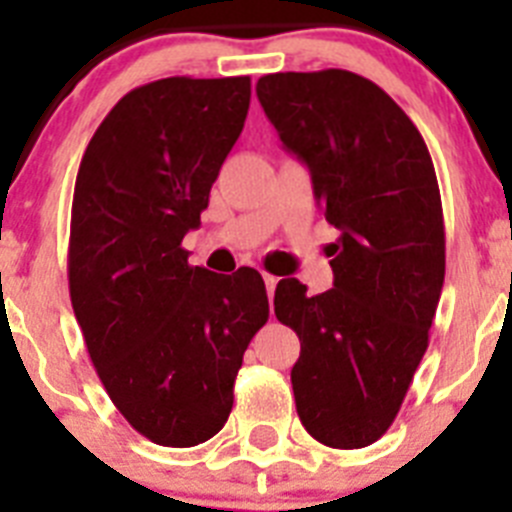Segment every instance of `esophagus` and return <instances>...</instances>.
<instances>
[{
    "instance_id": "34e87169",
    "label": "esophagus",
    "mask_w": 512,
    "mask_h": 512,
    "mask_svg": "<svg viewBox=\"0 0 512 512\" xmlns=\"http://www.w3.org/2000/svg\"><path fill=\"white\" fill-rule=\"evenodd\" d=\"M277 282L279 279L274 277V274H266L264 271V284H266V295L269 297H274V289H277Z\"/></svg>"
}]
</instances>
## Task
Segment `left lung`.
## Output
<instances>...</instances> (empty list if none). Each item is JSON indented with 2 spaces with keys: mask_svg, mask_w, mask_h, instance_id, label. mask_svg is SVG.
<instances>
[{
  "mask_svg": "<svg viewBox=\"0 0 512 512\" xmlns=\"http://www.w3.org/2000/svg\"><path fill=\"white\" fill-rule=\"evenodd\" d=\"M284 148L310 169L333 243V289L274 292L300 336L297 415L330 449L387 433L428 348L446 274L441 192L423 135L374 81L343 69L266 74L256 84Z\"/></svg>",
  "mask_w": 512,
  "mask_h": 512,
  "instance_id": "8db88e82",
  "label": "left lung"
}]
</instances>
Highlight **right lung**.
Wrapping results in <instances>:
<instances>
[{"label": "right lung", "instance_id": "1", "mask_svg": "<svg viewBox=\"0 0 512 512\" xmlns=\"http://www.w3.org/2000/svg\"><path fill=\"white\" fill-rule=\"evenodd\" d=\"M251 79L169 76L128 92L89 140L71 205L69 292L89 359L122 418L189 449L233 410L264 279L189 266L212 182L241 135Z\"/></svg>", "mask_w": 512, "mask_h": 512}]
</instances>
